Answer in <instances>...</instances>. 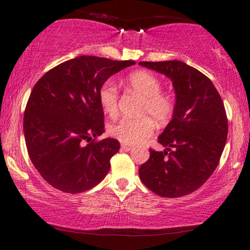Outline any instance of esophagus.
Here are the masks:
<instances>
[{
	"mask_svg": "<svg viewBox=\"0 0 250 250\" xmlns=\"http://www.w3.org/2000/svg\"><path fill=\"white\" fill-rule=\"evenodd\" d=\"M121 148L123 151H130L131 148H132V145H130V144H121Z\"/></svg>",
	"mask_w": 250,
	"mask_h": 250,
	"instance_id": "34e87169",
	"label": "esophagus"
}]
</instances>
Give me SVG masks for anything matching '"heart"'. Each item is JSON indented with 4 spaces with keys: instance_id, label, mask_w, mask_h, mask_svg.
Masks as SVG:
<instances>
[{
    "instance_id": "1",
    "label": "heart",
    "mask_w": 250,
    "mask_h": 250,
    "mask_svg": "<svg viewBox=\"0 0 250 250\" xmlns=\"http://www.w3.org/2000/svg\"><path fill=\"white\" fill-rule=\"evenodd\" d=\"M127 85L132 91L143 97L140 107V118H123L109 125L108 131L116 140L125 144H138L153 134L156 120L165 125L174 113V100L163 93L162 83L148 71H135L128 76ZM100 107L106 114L114 116L118 113V90L115 85L106 82L99 90Z\"/></svg>"
}]
</instances>
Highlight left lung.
<instances>
[{
  "label": "left lung",
  "instance_id": "1",
  "mask_svg": "<svg viewBox=\"0 0 250 250\" xmlns=\"http://www.w3.org/2000/svg\"><path fill=\"white\" fill-rule=\"evenodd\" d=\"M140 65L168 77L175 92L172 120L158 137L165 150H150L140 178L157 195L181 197L200 188L217 168L229 131L225 107L212 82L185 62Z\"/></svg>",
  "mask_w": 250,
  "mask_h": 250
}]
</instances>
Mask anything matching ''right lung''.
I'll return each mask as SVG.
<instances>
[{"label": "right lung", "instance_id": "1", "mask_svg": "<svg viewBox=\"0 0 250 250\" xmlns=\"http://www.w3.org/2000/svg\"><path fill=\"white\" fill-rule=\"evenodd\" d=\"M132 64L82 55L50 69L34 85L24 114L25 142L31 162L52 187L83 192L107 175L119 141L86 142L105 131L100 87Z\"/></svg>", "mask_w": 250, "mask_h": 250}]
</instances>
